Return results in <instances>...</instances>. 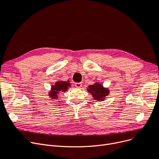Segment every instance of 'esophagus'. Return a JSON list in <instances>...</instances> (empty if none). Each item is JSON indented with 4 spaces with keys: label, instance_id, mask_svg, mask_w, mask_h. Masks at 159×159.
<instances>
[{
    "label": "esophagus",
    "instance_id": "obj_1",
    "mask_svg": "<svg viewBox=\"0 0 159 159\" xmlns=\"http://www.w3.org/2000/svg\"><path fill=\"white\" fill-rule=\"evenodd\" d=\"M75 86L76 88H79V89H80V88L82 86V83H75Z\"/></svg>",
    "mask_w": 159,
    "mask_h": 159
}]
</instances>
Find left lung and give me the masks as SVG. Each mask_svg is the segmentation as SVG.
Instances as JSON below:
<instances>
[{"instance_id":"obj_1","label":"left lung","mask_w":159,"mask_h":159,"mask_svg":"<svg viewBox=\"0 0 159 159\" xmlns=\"http://www.w3.org/2000/svg\"><path fill=\"white\" fill-rule=\"evenodd\" d=\"M89 89H88V91L92 93L93 98L96 100H103L105 96L108 95L109 90L107 89H103V86L100 84L96 83L93 85H90L89 86Z\"/></svg>"}]
</instances>
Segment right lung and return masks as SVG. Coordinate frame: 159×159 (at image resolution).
<instances>
[{
	"label": "right lung",
	"instance_id": "right-lung-1",
	"mask_svg": "<svg viewBox=\"0 0 159 159\" xmlns=\"http://www.w3.org/2000/svg\"><path fill=\"white\" fill-rule=\"evenodd\" d=\"M69 81L67 82H63V81H60V82H57L56 83L55 86H52V91L50 93V95L51 96L52 98H57V93L60 92H65L68 89V86H70Z\"/></svg>",
	"mask_w": 159,
	"mask_h": 159
}]
</instances>
